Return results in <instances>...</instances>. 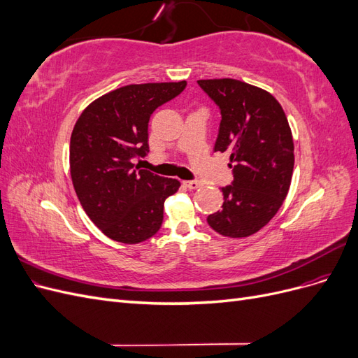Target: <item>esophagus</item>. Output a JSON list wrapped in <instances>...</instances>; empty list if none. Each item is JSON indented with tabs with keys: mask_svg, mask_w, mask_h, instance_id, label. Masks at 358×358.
Returning <instances> with one entry per match:
<instances>
[{
	"mask_svg": "<svg viewBox=\"0 0 358 358\" xmlns=\"http://www.w3.org/2000/svg\"><path fill=\"white\" fill-rule=\"evenodd\" d=\"M185 187H188L189 189H197L201 187V182L200 180H185Z\"/></svg>",
	"mask_w": 358,
	"mask_h": 358,
	"instance_id": "esophagus-1",
	"label": "esophagus"
}]
</instances>
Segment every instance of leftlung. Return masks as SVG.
<instances>
[{
	"mask_svg": "<svg viewBox=\"0 0 358 358\" xmlns=\"http://www.w3.org/2000/svg\"><path fill=\"white\" fill-rule=\"evenodd\" d=\"M218 106L221 122L215 152L230 155L231 185L222 187V209L208 216L227 237H248L282 206L294 169L288 119L272 94L236 79L197 80Z\"/></svg>",
	"mask_w": 358,
	"mask_h": 358,
	"instance_id": "left-lung-1",
	"label": "left lung"
}]
</instances>
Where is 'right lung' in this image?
Returning a JSON list of instances; mask_svg holds the SVG:
<instances>
[{
    "label": "right lung",
    "mask_w": 358,
    "mask_h": 358,
    "mask_svg": "<svg viewBox=\"0 0 358 358\" xmlns=\"http://www.w3.org/2000/svg\"><path fill=\"white\" fill-rule=\"evenodd\" d=\"M187 82L127 85L91 103L70 140L71 180L83 210L112 241L140 243L164 218V200L180 182L140 170L149 152L150 115L185 90Z\"/></svg>",
    "instance_id": "right-lung-1"
}]
</instances>
